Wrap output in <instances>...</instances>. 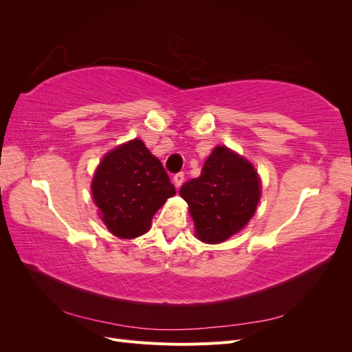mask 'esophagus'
<instances>
[{"label":"esophagus","instance_id":"obj_1","mask_svg":"<svg viewBox=\"0 0 352 352\" xmlns=\"http://www.w3.org/2000/svg\"><path fill=\"white\" fill-rule=\"evenodd\" d=\"M184 180H185V173H184V172H179V173H176L175 177H173V184H175L176 188H179L180 185L184 184Z\"/></svg>","mask_w":352,"mask_h":352}]
</instances>
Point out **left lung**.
<instances>
[{
  "mask_svg": "<svg viewBox=\"0 0 352 352\" xmlns=\"http://www.w3.org/2000/svg\"><path fill=\"white\" fill-rule=\"evenodd\" d=\"M202 242L219 243L239 232L260 201V179L252 164L226 146H216L201 176L180 188Z\"/></svg>",
  "mask_w": 352,
  "mask_h": 352,
  "instance_id": "obj_1",
  "label": "left lung"
}]
</instances>
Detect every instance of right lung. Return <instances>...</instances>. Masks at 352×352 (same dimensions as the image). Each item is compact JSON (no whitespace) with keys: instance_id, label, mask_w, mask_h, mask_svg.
<instances>
[{"instance_id":"obj_1","label":"right lung","mask_w":352,"mask_h":352,"mask_svg":"<svg viewBox=\"0 0 352 352\" xmlns=\"http://www.w3.org/2000/svg\"><path fill=\"white\" fill-rule=\"evenodd\" d=\"M176 189L141 140L117 146L102 158L92 180V197L102 221L122 239L141 236Z\"/></svg>"}]
</instances>
